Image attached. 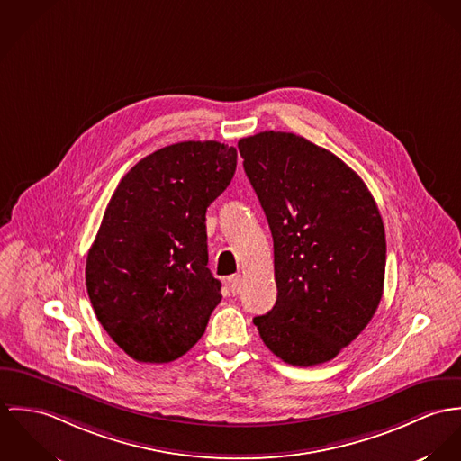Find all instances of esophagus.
Returning <instances> with one entry per match:
<instances>
[{"instance_id":"34e87169","label":"esophagus","mask_w":461,"mask_h":461,"mask_svg":"<svg viewBox=\"0 0 461 461\" xmlns=\"http://www.w3.org/2000/svg\"><path fill=\"white\" fill-rule=\"evenodd\" d=\"M242 285H244V277L240 274L230 277V290L233 295H239L242 292Z\"/></svg>"}]
</instances>
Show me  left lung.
<instances>
[{"mask_svg": "<svg viewBox=\"0 0 461 461\" xmlns=\"http://www.w3.org/2000/svg\"><path fill=\"white\" fill-rule=\"evenodd\" d=\"M274 239L277 301L256 316L268 350L292 366L336 357L384 294L385 230L371 193L339 157L292 132L239 141Z\"/></svg>", "mask_w": 461, "mask_h": 461, "instance_id": "obj_1", "label": "left lung"}]
</instances>
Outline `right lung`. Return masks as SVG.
<instances>
[{
	"label": "right lung",
	"mask_w": 461,
	"mask_h": 461,
	"mask_svg": "<svg viewBox=\"0 0 461 461\" xmlns=\"http://www.w3.org/2000/svg\"><path fill=\"white\" fill-rule=\"evenodd\" d=\"M235 167L233 147L184 141L141 158L111 196L86 258V288L129 357L171 362L203 336L222 299L206 267V208Z\"/></svg>",
	"instance_id": "obj_1"
}]
</instances>
